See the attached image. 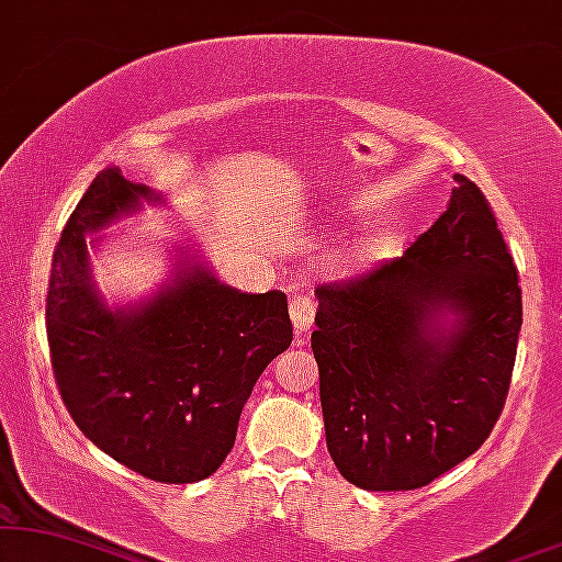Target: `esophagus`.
Wrapping results in <instances>:
<instances>
[{
	"label": "esophagus",
	"mask_w": 562,
	"mask_h": 562,
	"mask_svg": "<svg viewBox=\"0 0 562 562\" xmlns=\"http://www.w3.org/2000/svg\"><path fill=\"white\" fill-rule=\"evenodd\" d=\"M316 316V303L308 295H295L290 301V318H293L297 331H308Z\"/></svg>",
	"instance_id": "obj_1"
}]
</instances>
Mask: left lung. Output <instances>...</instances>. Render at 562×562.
Returning a JSON list of instances; mask_svg holds the SVG:
<instances>
[{
  "mask_svg": "<svg viewBox=\"0 0 562 562\" xmlns=\"http://www.w3.org/2000/svg\"><path fill=\"white\" fill-rule=\"evenodd\" d=\"M404 257L316 288L311 350L326 446L363 490H415L485 443L506 404L521 288L493 207L453 176ZM457 313L449 327L437 318Z\"/></svg>",
  "mask_w": 562,
  "mask_h": 562,
  "instance_id": "1",
  "label": "left lung"
}]
</instances>
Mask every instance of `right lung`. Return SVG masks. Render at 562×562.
<instances>
[{
	"label": "right lung",
	"mask_w": 562,
	"mask_h": 562,
	"mask_svg": "<svg viewBox=\"0 0 562 562\" xmlns=\"http://www.w3.org/2000/svg\"><path fill=\"white\" fill-rule=\"evenodd\" d=\"M147 196L119 168L85 191L54 248L48 350L61 400L98 449L142 477L187 485L231 453L240 409L293 342V324L280 290L248 295L191 265L132 314L105 308L90 282L85 233Z\"/></svg>",
	"instance_id": "obj_1"
}]
</instances>
